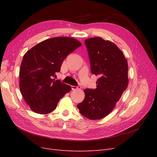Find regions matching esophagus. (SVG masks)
<instances>
[{
    "label": "esophagus",
    "instance_id": "34e87169",
    "mask_svg": "<svg viewBox=\"0 0 157 157\" xmlns=\"http://www.w3.org/2000/svg\"><path fill=\"white\" fill-rule=\"evenodd\" d=\"M71 89L73 90H77V89H80L79 86H71Z\"/></svg>",
    "mask_w": 157,
    "mask_h": 157
}]
</instances>
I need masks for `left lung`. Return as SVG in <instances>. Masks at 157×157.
Here are the masks:
<instances>
[{"instance_id":"left-lung-1","label":"left lung","mask_w":157,"mask_h":157,"mask_svg":"<svg viewBox=\"0 0 157 157\" xmlns=\"http://www.w3.org/2000/svg\"><path fill=\"white\" fill-rule=\"evenodd\" d=\"M92 74L98 75L97 88L84 90L85 98L77 105L82 115L99 120L110 113L128 84V62L116 44L101 37L85 40Z\"/></svg>"}]
</instances>
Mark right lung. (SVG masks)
I'll return each mask as SVG.
<instances>
[{
  "instance_id": "add662e5",
  "label": "right lung",
  "mask_w": 157,
  "mask_h": 157,
  "mask_svg": "<svg viewBox=\"0 0 157 157\" xmlns=\"http://www.w3.org/2000/svg\"><path fill=\"white\" fill-rule=\"evenodd\" d=\"M82 45L77 39L59 36L45 40L28 50L20 69V89L31 110L45 115L55 110L69 92V85L55 80L64 59Z\"/></svg>"
}]
</instances>
